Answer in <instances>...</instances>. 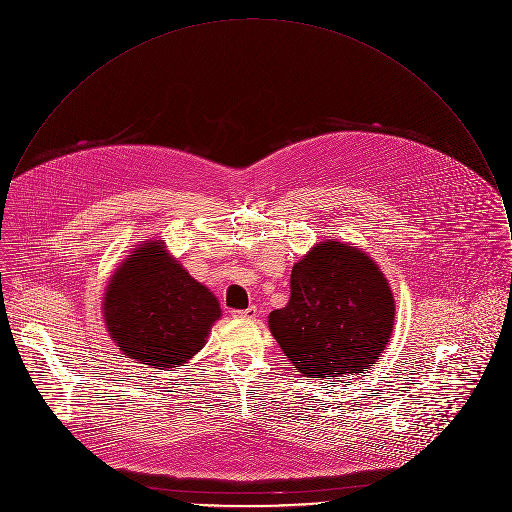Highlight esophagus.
<instances>
[{"mask_svg":"<svg viewBox=\"0 0 512 512\" xmlns=\"http://www.w3.org/2000/svg\"><path fill=\"white\" fill-rule=\"evenodd\" d=\"M256 315H258V309L254 305L242 311H232V317H238V319H254Z\"/></svg>","mask_w":512,"mask_h":512,"instance_id":"esophagus-1","label":"esophagus"}]
</instances>
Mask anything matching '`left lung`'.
<instances>
[{
    "label": "left lung",
    "instance_id": "8db88e82",
    "mask_svg": "<svg viewBox=\"0 0 512 512\" xmlns=\"http://www.w3.org/2000/svg\"><path fill=\"white\" fill-rule=\"evenodd\" d=\"M394 307L376 262L327 240L295 262L290 301L268 325L297 372L325 380L374 366L390 341Z\"/></svg>",
    "mask_w": 512,
    "mask_h": 512
}]
</instances>
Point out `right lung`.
I'll return each instance as SVG.
<instances>
[{
    "mask_svg": "<svg viewBox=\"0 0 512 512\" xmlns=\"http://www.w3.org/2000/svg\"><path fill=\"white\" fill-rule=\"evenodd\" d=\"M102 311L120 351L159 370L193 359L220 317L219 299L167 254L161 240L140 244L116 268Z\"/></svg>",
    "mask_w": 512,
    "mask_h": 512,
    "instance_id": "obj_1",
    "label": "right lung"
}]
</instances>
